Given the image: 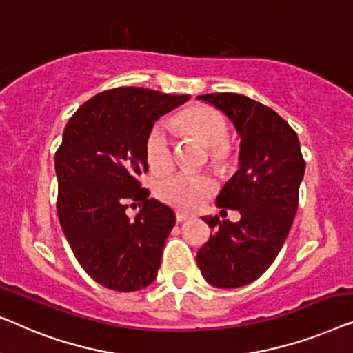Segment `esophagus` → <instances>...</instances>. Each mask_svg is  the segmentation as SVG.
Returning a JSON list of instances; mask_svg holds the SVG:
<instances>
[{"mask_svg": "<svg viewBox=\"0 0 353 353\" xmlns=\"http://www.w3.org/2000/svg\"><path fill=\"white\" fill-rule=\"evenodd\" d=\"M187 219H190V216H188L187 212H181V211L176 212V221L177 222H183V221H187Z\"/></svg>", "mask_w": 353, "mask_h": 353, "instance_id": "esophagus-1", "label": "esophagus"}]
</instances>
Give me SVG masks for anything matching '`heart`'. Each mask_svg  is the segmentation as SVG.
Returning <instances> with one entry per match:
<instances>
[{"label": "heart", "mask_w": 353, "mask_h": 353, "mask_svg": "<svg viewBox=\"0 0 353 353\" xmlns=\"http://www.w3.org/2000/svg\"><path fill=\"white\" fill-rule=\"evenodd\" d=\"M174 126L183 134L208 147L210 165L219 172L232 171L238 153L228 141V121L219 110L210 105H192L179 113ZM145 158L152 171L165 172L172 166V142L165 123L153 125L145 139ZM216 190V182L206 172L177 171L157 185V195L166 205L192 211Z\"/></svg>", "instance_id": "1"}]
</instances>
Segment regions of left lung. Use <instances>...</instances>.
<instances>
[{"instance_id": "left-lung-1", "label": "left lung", "mask_w": 353, "mask_h": 353, "mask_svg": "<svg viewBox=\"0 0 353 353\" xmlns=\"http://www.w3.org/2000/svg\"><path fill=\"white\" fill-rule=\"evenodd\" d=\"M225 113L241 137L240 170L222 188L216 205L240 211L238 222L205 217L216 228L196 254L208 283L240 288L272 265L299 206L305 171L297 134L270 107L233 92L198 96Z\"/></svg>"}]
</instances>
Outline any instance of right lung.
<instances>
[{
    "instance_id": "1",
    "label": "right lung",
    "mask_w": 353,
    "mask_h": 353,
    "mask_svg": "<svg viewBox=\"0 0 353 353\" xmlns=\"http://www.w3.org/2000/svg\"><path fill=\"white\" fill-rule=\"evenodd\" d=\"M190 96L115 88L83 103L63 129L56 163L57 214L84 272L113 291L142 290L155 280L176 216L148 198L145 139L158 118ZM141 212L131 221L127 206Z\"/></svg>"
}]
</instances>
